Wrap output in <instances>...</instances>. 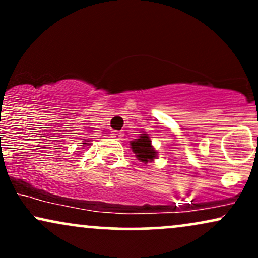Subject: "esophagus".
I'll return each instance as SVG.
<instances>
[{"instance_id":"34e87169","label":"esophagus","mask_w":258,"mask_h":258,"mask_svg":"<svg viewBox=\"0 0 258 258\" xmlns=\"http://www.w3.org/2000/svg\"><path fill=\"white\" fill-rule=\"evenodd\" d=\"M111 136H112V137H114V138L120 139L121 137H122V132H121V131H112Z\"/></svg>"}]
</instances>
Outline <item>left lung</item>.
Here are the masks:
<instances>
[{"label":"left lung","mask_w":258,"mask_h":258,"mask_svg":"<svg viewBox=\"0 0 258 258\" xmlns=\"http://www.w3.org/2000/svg\"><path fill=\"white\" fill-rule=\"evenodd\" d=\"M131 149L136 154V158L144 164L152 162L158 156V153L152 146L149 135H147V133H143V135L139 136V138L131 141Z\"/></svg>","instance_id":"obj_1"}]
</instances>
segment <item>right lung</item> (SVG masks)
Returning <instances> with one entry per match:
<instances>
[{
    "label": "right lung",
    "instance_id": "right-lung-1",
    "mask_svg": "<svg viewBox=\"0 0 258 258\" xmlns=\"http://www.w3.org/2000/svg\"><path fill=\"white\" fill-rule=\"evenodd\" d=\"M85 142H90V141H87V139H85ZM82 146H90V144H88V143H82Z\"/></svg>",
    "mask_w": 258,
    "mask_h": 258
}]
</instances>
